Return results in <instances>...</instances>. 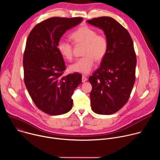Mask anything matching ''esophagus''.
<instances>
[{
    "mask_svg": "<svg viewBox=\"0 0 160 160\" xmlns=\"http://www.w3.org/2000/svg\"><path fill=\"white\" fill-rule=\"evenodd\" d=\"M87 80V78L85 76L83 75V76H82V82H86Z\"/></svg>",
    "mask_w": 160,
    "mask_h": 160,
    "instance_id": "34e87169",
    "label": "esophagus"
}]
</instances>
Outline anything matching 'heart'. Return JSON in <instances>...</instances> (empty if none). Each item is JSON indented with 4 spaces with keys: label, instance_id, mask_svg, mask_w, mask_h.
<instances>
[{
    "label": "heart",
    "instance_id": "1",
    "mask_svg": "<svg viewBox=\"0 0 160 160\" xmlns=\"http://www.w3.org/2000/svg\"><path fill=\"white\" fill-rule=\"evenodd\" d=\"M75 45L83 44V55L69 67L70 71L82 74H88L94 64V59L100 61L106 56L109 48L108 39L104 34H98L96 30L88 26L80 27L70 35ZM58 50L66 59L71 60L73 47L69 42L61 40L58 43Z\"/></svg>",
    "mask_w": 160,
    "mask_h": 160
}]
</instances>
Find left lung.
I'll list each match as a JSON object with an SVG mask.
<instances>
[{"instance_id": "left-lung-1", "label": "left lung", "mask_w": 160, "mask_h": 160, "mask_svg": "<svg viewBox=\"0 0 160 160\" xmlns=\"http://www.w3.org/2000/svg\"><path fill=\"white\" fill-rule=\"evenodd\" d=\"M102 29L108 39V52L91 75V107L99 115H111L128 101L135 81L136 54L128 31L115 19L103 16L87 20Z\"/></svg>"}]
</instances>
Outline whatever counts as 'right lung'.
I'll return each instance as SVG.
<instances>
[{"mask_svg":"<svg viewBox=\"0 0 160 160\" xmlns=\"http://www.w3.org/2000/svg\"><path fill=\"white\" fill-rule=\"evenodd\" d=\"M82 18L53 17L37 24L30 32L23 55L24 81L36 106L50 115L70 111L72 96L82 83L78 73L64 76L66 66L58 50V43Z\"/></svg>","mask_w":160,"mask_h":160,"instance_id":"obj_1","label":"right lung"}]
</instances>
